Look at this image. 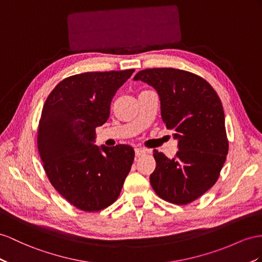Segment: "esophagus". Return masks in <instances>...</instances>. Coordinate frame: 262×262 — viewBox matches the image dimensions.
<instances>
[{"mask_svg":"<svg viewBox=\"0 0 262 262\" xmlns=\"http://www.w3.org/2000/svg\"><path fill=\"white\" fill-rule=\"evenodd\" d=\"M146 154V150L145 149H143V148H135V155L137 156V157H140V156H143V155H145Z\"/></svg>","mask_w":262,"mask_h":262,"instance_id":"obj_1","label":"esophagus"}]
</instances>
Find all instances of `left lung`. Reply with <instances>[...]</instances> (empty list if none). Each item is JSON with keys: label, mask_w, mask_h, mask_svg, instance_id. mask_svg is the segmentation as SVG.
Returning <instances> with one entry per match:
<instances>
[{"label": "left lung", "mask_w": 262, "mask_h": 262, "mask_svg": "<svg viewBox=\"0 0 262 262\" xmlns=\"http://www.w3.org/2000/svg\"><path fill=\"white\" fill-rule=\"evenodd\" d=\"M134 80L156 90L163 122L178 142L171 159L154 150L152 189L171 204H189L211 188L225 164L228 139L223 104L207 80L186 71L148 69L138 72Z\"/></svg>", "instance_id": "1"}]
</instances>
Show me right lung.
<instances>
[{"label":"right lung","mask_w":262,"mask_h":262,"mask_svg":"<svg viewBox=\"0 0 262 262\" xmlns=\"http://www.w3.org/2000/svg\"><path fill=\"white\" fill-rule=\"evenodd\" d=\"M135 70L90 72L58 83L43 106L37 148L53 187L84 211L111 206L123 188L135 151L128 145H95L116 92Z\"/></svg>","instance_id":"right-lung-1"}]
</instances>
